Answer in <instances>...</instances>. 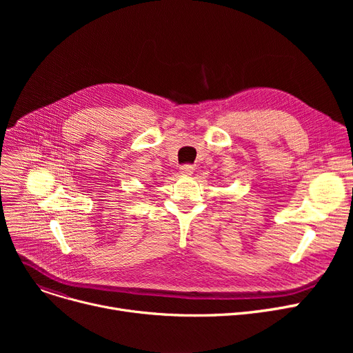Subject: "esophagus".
I'll list each match as a JSON object with an SVG mask.
<instances>
[{"label":"esophagus","mask_w":353,"mask_h":353,"mask_svg":"<svg viewBox=\"0 0 353 353\" xmlns=\"http://www.w3.org/2000/svg\"><path fill=\"white\" fill-rule=\"evenodd\" d=\"M193 172H194V165L193 164H183L180 167V173L183 176H192Z\"/></svg>","instance_id":"1"}]
</instances>
